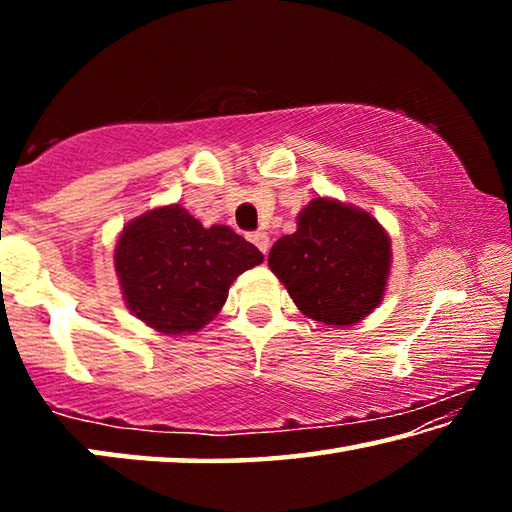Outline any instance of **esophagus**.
Here are the masks:
<instances>
[{
  "instance_id": "esophagus-1",
  "label": "esophagus",
  "mask_w": 512,
  "mask_h": 512,
  "mask_svg": "<svg viewBox=\"0 0 512 512\" xmlns=\"http://www.w3.org/2000/svg\"><path fill=\"white\" fill-rule=\"evenodd\" d=\"M248 239L253 241V244H255L259 250H262L264 255L268 253V235H266V232H262V230H257V232H250Z\"/></svg>"
}]
</instances>
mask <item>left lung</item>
Returning <instances> with one entry per match:
<instances>
[{"label": "left lung", "instance_id": "1", "mask_svg": "<svg viewBox=\"0 0 512 512\" xmlns=\"http://www.w3.org/2000/svg\"><path fill=\"white\" fill-rule=\"evenodd\" d=\"M268 266L302 314L348 327L384 298L391 239L368 212L318 196L300 212L298 230L275 241Z\"/></svg>", "mask_w": 512, "mask_h": 512}]
</instances>
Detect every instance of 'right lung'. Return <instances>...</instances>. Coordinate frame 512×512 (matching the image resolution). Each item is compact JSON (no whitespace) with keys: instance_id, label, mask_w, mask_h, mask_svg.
Listing matches in <instances>:
<instances>
[{"instance_id":"add662e5","label":"right lung","mask_w":512,"mask_h":512,"mask_svg":"<svg viewBox=\"0 0 512 512\" xmlns=\"http://www.w3.org/2000/svg\"><path fill=\"white\" fill-rule=\"evenodd\" d=\"M264 255L228 225L167 205L121 232L115 268L128 309L160 334H192L219 314L230 284Z\"/></svg>"}]
</instances>
